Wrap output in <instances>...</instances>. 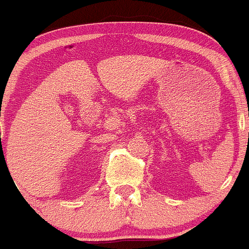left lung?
Masks as SVG:
<instances>
[{
	"label": "left lung",
	"mask_w": 249,
	"mask_h": 249,
	"mask_svg": "<svg viewBox=\"0 0 249 249\" xmlns=\"http://www.w3.org/2000/svg\"><path fill=\"white\" fill-rule=\"evenodd\" d=\"M248 139H249V135H248Z\"/></svg>",
	"instance_id": "1"
}]
</instances>
